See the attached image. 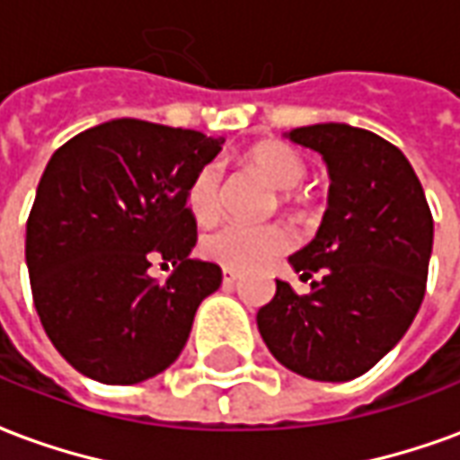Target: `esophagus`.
<instances>
[{
    "label": "esophagus",
    "instance_id": "34e87169",
    "mask_svg": "<svg viewBox=\"0 0 460 460\" xmlns=\"http://www.w3.org/2000/svg\"><path fill=\"white\" fill-rule=\"evenodd\" d=\"M240 278V272L235 268H223V283L225 285H233Z\"/></svg>",
    "mask_w": 460,
    "mask_h": 460
}]
</instances>
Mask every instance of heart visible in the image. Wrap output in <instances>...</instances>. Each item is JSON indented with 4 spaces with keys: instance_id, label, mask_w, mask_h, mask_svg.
I'll use <instances>...</instances> for the list:
<instances>
[{
    "instance_id": "obj_1",
    "label": "heart",
    "mask_w": 460,
    "mask_h": 460,
    "mask_svg": "<svg viewBox=\"0 0 460 460\" xmlns=\"http://www.w3.org/2000/svg\"><path fill=\"white\" fill-rule=\"evenodd\" d=\"M248 163L258 170L272 188L290 192L308 177V164L293 147L280 142H262L248 152ZM288 199V195H283ZM188 208L199 225L212 223L223 208V167L208 163L190 180ZM293 248V233L283 225H243L227 223L202 240L205 258L225 268L250 270L275 261Z\"/></svg>"
}]
</instances>
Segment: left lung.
Wrapping results in <instances>:
<instances>
[{
    "label": "left lung",
    "instance_id": "obj_1",
    "mask_svg": "<svg viewBox=\"0 0 460 460\" xmlns=\"http://www.w3.org/2000/svg\"><path fill=\"white\" fill-rule=\"evenodd\" d=\"M321 152L331 172L328 210L315 237L290 255L310 283L297 296L275 280L258 310L272 356L313 381H353L394 348L426 296L433 215L405 155L368 129L341 122L288 132Z\"/></svg>",
    "mask_w": 460,
    "mask_h": 460
}]
</instances>
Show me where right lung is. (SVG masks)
<instances>
[{"mask_svg": "<svg viewBox=\"0 0 460 460\" xmlns=\"http://www.w3.org/2000/svg\"><path fill=\"white\" fill-rule=\"evenodd\" d=\"M223 137L112 119L65 142L44 167L27 220V270L44 332L92 381L132 385L172 366L198 305L223 283L192 261L190 180ZM155 260L172 261L164 284Z\"/></svg>", "mask_w": 460, "mask_h": 460, "instance_id": "add662e5", "label": "right lung"}]
</instances>
